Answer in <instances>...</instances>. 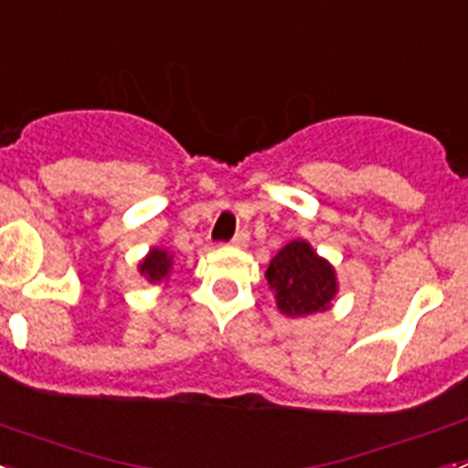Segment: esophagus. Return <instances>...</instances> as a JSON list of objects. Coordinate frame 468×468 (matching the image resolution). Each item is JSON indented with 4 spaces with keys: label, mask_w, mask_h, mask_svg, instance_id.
<instances>
[{
    "label": "esophagus",
    "mask_w": 468,
    "mask_h": 468,
    "mask_svg": "<svg viewBox=\"0 0 468 468\" xmlns=\"http://www.w3.org/2000/svg\"><path fill=\"white\" fill-rule=\"evenodd\" d=\"M248 231L246 229H241V231H237V234H234V239H231V246L234 248H246L248 246Z\"/></svg>",
    "instance_id": "esophagus-1"
}]
</instances>
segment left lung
<instances>
[{
	"instance_id": "obj_1",
	"label": "left lung",
	"mask_w": 468,
	"mask_h": 468,
	"mask_svg": "<svg viewBox=\"0 0 468 468\" xmlns=\"http://www.w3.org/2000/svg\"><path fill=\"white\" fill-rule=\"evenodd\" d=\"M264 279L283 316L302 318L333 307L340 281L333 264L304 239H292L270 260Z\"/></svg>"
}]
</instances>
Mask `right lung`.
<instances>
[{"mask_svg": "<svg viewBox=\"0 0 468 468\" xmlns=\"http://www.w3.org/2000/svg\"><path fill=\"white\" fill-rule=\"evenodd\" d=\"M173 267H176V255L166 248H150L147 255L138 262V271L144 281L150 283H164L173 276Z\"/></svg>", "mask_w": 468, "mask_h": 468, "instance_id": "add662e5", "label": "right lung"}]
</instances>
